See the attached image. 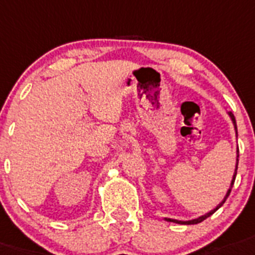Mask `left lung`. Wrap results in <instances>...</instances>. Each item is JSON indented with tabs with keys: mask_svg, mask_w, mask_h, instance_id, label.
<instances>
[{
	"mask_svg": "<svg viewBox=\"0 0 255 255\" xmlns=\"http://www.w3.org/2000/svg\"><path fill=\"white\" fill-rule=\"evenodd\" d=\"M227 114L230 115L231 121H232V124H233V128H235V132H236V137H237V126H236V119H235V117H233V114L231 113V111H227ZM236 167H235V172H233V176H232V180H231V185L230 188H228V190H227L226 196H224V198L222 201H220L219 204H218V206L215 207V209H213V210H210L209 213L204 214V215H201V217L196 218V219H190V220H177V219H171V218H164V220H167V222H174V223H179V224H197V223H201V222H204L206 218H209L210 215H213L215 211L219 209V207L223 206V204L226 202L227 197L230 196L231 193V189H232L233 187V183H235V179H236V175H237V166H239V146H237L236 149Z\"/></svg>",
	"mask_w": 255,
	"mask_h": 255,
	"instance_id": "left-lung-1",
	"label": "left lung"
}]
</instances>
